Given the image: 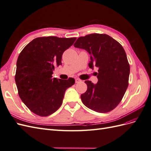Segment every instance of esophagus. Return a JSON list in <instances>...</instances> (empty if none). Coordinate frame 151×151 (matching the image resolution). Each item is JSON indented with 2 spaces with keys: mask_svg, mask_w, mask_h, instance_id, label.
Wrapping results in <instances>:
<instances>
[{
  "mask_svg": "<svg viewBox=\"0 0 151 151\" xmlns=\"http://www.w3.org/2000/svg\"><path fill=\"white\" fill-rule=\"evenodd\" d=\"M75 81H76V83H81L82 81L81 79H76Z\"/></svg>",
  "mask_w": 151,
  "mask_h": 151,
  "instance_id": "1",
  "label": "esophagus"
}]
</instances>
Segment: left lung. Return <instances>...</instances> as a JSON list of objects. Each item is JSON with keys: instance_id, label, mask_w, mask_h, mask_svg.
<instances>
[{"instance_id": "left-lung-1", "label": "left lung", "mask_w": 151, "mask_h": 151, "mask_svg": "<svg viewBox=\"0 0 151 151\" xmlns=\"http://www.w3.org/2000/svg\"><path fill=\"white\" fill-rule=\"evenodd\" d=\"M74 47L91 55L89 67L98 68L97 84L86 81V93L81 94L86 106L98 113H107L120 103L129 86L130 65L124 49L117 41L105 34L81 36Z\"/></svg>"}]
</instances>
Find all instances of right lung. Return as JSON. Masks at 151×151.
I'll return each instance as SVG.
<instances>
[{
  "instance_id": "obj_1",
  "label": "right lung",
  "mask_w": 151,
  "mask_h": 151,
  "mask_svg": "<svg viewBox=\"0 0 151 151\" xmlns=\"http://www.w3.org/2000/svg\"><path fill=\"white\" fill-rule=\"evenodd\" d=\"M76 38H36L22 50L16 63L15 81L22 101L36 115L47 116L60 107L67 88L75 80L52 78L55 67L62 65L64 51Z\"/></svg>"
}]
</instances>
